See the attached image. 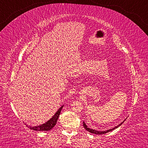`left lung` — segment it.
Returning <instances> with one entry per match:
<instances>
[{
  "label": "left lung",
  "instance_id": "left-lung-1",
  "mask_svg": "<svg viewBox=\"0 0 148 148\" xmlns=\"http://www.w3.org/2000/svg\"><path fill=\"white\" fill-rule=\"evenodd\" d=\"M125 121V119L123 121L121 122V123H120L119 125H117V126L115 127L114 128H113V129H108V130H107V131H97V130H94V129H90V128H89V127H87V126L86 124V123H85L84 121L83 122V124H84V128L86 129L87 130V131H88V132H91V133L97 134H106V133H107V132H110V131H113V130H114V129H117V127H119V126H121V125L123 123V122H124Z\"/></svg>",
  "mask_w": 148,
  "mask_h": 148
}]
</instances>
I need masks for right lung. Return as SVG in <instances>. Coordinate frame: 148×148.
<instances>
[{"label":"right lung","instance_id":"1","mask_svg":"<svg viewBox=\"0 0 148 148\" xmlns=\"http://www.w3.org/2000/svg\"><path fill=\"white\" fill-rule=\"evenodd\" d=\"M62 107H63V106H62L61 108H60L58 110V111L55 114L54 116L49 120H48L46 123H45L42 124L41 125H38V126H34V127L30 126V125H27V127L30 129L34 130V131H49V130H51L55 126V125H56L57 119L59 118V116L60 115V113H61Z\"/></svg>","mask_w":148,"mask_h":148}]
</instances>
